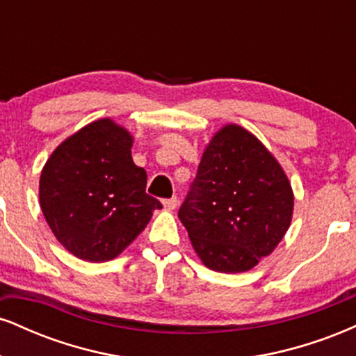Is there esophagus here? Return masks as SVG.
Listing matches in <instances>:
<instances>
[{"label": "esophagus", "instance_id": "34e87169", "mask_svg": "<svg viewBox=\"0 0 356 356\" xmlns=\"http://www.w3.org/2000/svg\"><path fill=\"white\" fill-rule=\"evenodd\" d=\"M164 207H165V209H169V211H174L175 207H177V197L172 195L170 199H164Z\"/></svg>", "mask_w": 356, "mask_h": 356}]
</instances>
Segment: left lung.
I'll return each instance as SVG.
<instances>
[{"instance_id": "left-lung-1", "label": "left lung", "mask_w": 356, "mask_h": 356, "mask_svg": "<svg viewBox=\"0 0 356 356\" xmlns=\"http://www.w3.org/2000/svg\"><path fill=\"white\" fill-rule=\"evenodd\" d=\"M293 204L291 184L266 147L226 125L204 150L179 219L207 268L243 273L280 244Z\"/></svg>"}]
</instances>
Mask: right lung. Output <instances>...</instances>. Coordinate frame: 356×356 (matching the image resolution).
I'll use <instances>...</instances> for the list:
<instances>
[{
    "label": "right lung",
    "mask_w": 356,
    "mask_h": 356,
    "mask_svg": "<svg viewBox=\"0 0 356 356\" xmlns=\"http://www.w3.org/2000/svg\"><path fill=\"white\" fill-rule=\"evenodd\" d=\"M132 137L110 118L92 122L56 147L40 177V206L72 254L104 263L144 231L161 201L130 154Z\"/></svg>",
    "instance_id": "right-lung-1"
}]
</instances>
